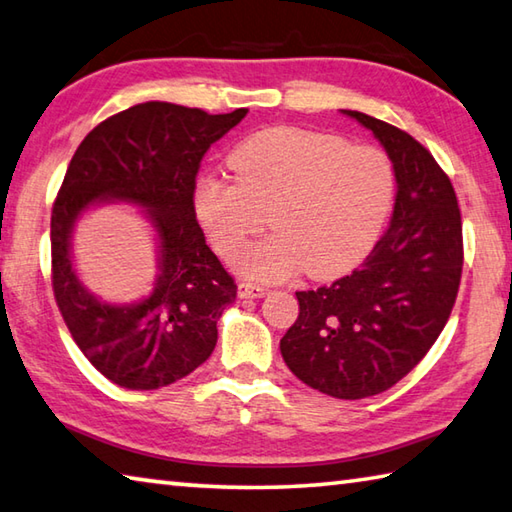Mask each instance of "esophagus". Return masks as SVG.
<instances>
[{
    "mask_svg": "<svg viewBox=\"0 0 512 512\" xmlns=\"http://www.w3.org/2000/svg\"><path fill=\"white\" fill-rule=\"evenodd\" d=\"M237 293H239V297H264L268 293V288L244 280V282H239Z\"/></svg>",
    "mask_w": 512,
    "mask_h": 512,
    "instance_id": "1",
    "label": "esophagus"
}]
</instances>
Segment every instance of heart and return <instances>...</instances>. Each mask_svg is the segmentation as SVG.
<instances>
[{"mask_svg":"<svg viewBox=\"0 0 512 512\" xmlns=\"http://www.w3.org/2000/svg\"><path fill=\"white\" fill-rule=\"evenodd\" d=\"M228 165L235 179L194 181L192 212L224 259L266 224L275 228L239 259L255 280H286L300 268L315 280L342 275L374 246L394 201L392 159L340 134L268 127L244 138Z\"/></svg>","mask_w":512,"mask_h":512,"instance_id":"b5f03b06","label":"heart"}]
</instances>
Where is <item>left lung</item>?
<instances>
[{
	"mask_svg": "<svg viewBox=\"0 0 512 512\" xmlns=\"http://www.w3.org/2000/svg\"><path fill=\"white\" fill-rule=\"evenodd\" d=\"M342 111L392 159L394 215L351 275L295 293L300 315L280 349L302 383L356 401L396 385L441 336L459 293L463 235L457 194L434 156L403 129Z\"/></svg>",
	"mask_w": 512,
	"mask_h": 512,
	"instance_id": "left-lung-1",
	"label": "left lung"
}]
</instances>
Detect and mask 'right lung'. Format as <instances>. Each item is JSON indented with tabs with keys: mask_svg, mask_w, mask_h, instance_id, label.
<instances>
[{
	"mask_svg": "<svg viewBox=\"0 0 512 512\" xmlns=\"http://www.w3.org/2000/svg\"><path fill=\"white\" fill-rule=\"evenodd\" d=\"M246 114L143 102L102 120L73 154L51 212L53 295L76 345L111 383L172 385L215 349L217 320L235 302L237 284L194 219L192 188L203 154ZM111 198L146 208L162 250L153 295L125 307L91 296L70 264L77 217Z\"/></svg>",
	"mask_w": 512,
	"mask_h": 512,
	"instance_id": "right-lung-1",
	"label": "right lung"
}]
</instances>
